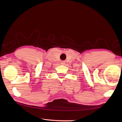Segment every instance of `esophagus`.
<instances>
[{
  "label": "esophagus",
  "mask_w": 122,
  "mask_h": 122,
  "mask_svg": "<svg viewBox=\"0 0 122 122\" xmlns=\"http://www.w3.org/2000/svg\"><path fill=\"white\" fill-rule=\"evenodd\" d=\"M65 63H66V62H65V61H61V65H65Z\"/></svg>",
  "instance_id": "1"
}]
</instances>
